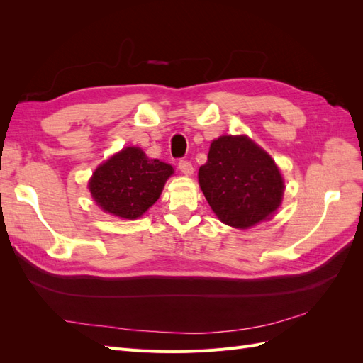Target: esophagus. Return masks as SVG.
I'll list each match as a JSON object with an SVG mask.
<instances>
[{
	"mask_svg": "<svg viewBox=\"0 0 363 363\" xmlns=\"http://www.w3.org/2000/svg\"><path fill=\"white\" fill-rule=\"evenodd\" d=\"M179 169L184 174V175H192L194 174V167L189 160H180L179 162Z\"/></svg>",
	"mask_w": 363,
	"mask_h": 363,
	"instance_id": "esophagus-1",
	"label": "esophagus"
}]
</instances>
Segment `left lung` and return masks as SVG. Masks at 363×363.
<instances>
[{"label":"left lung","mask_w":363,"mask_h":363,"mask_svg":"<svg viewBox=\"0 0 363 363\" xmlns=\"http://www.w3.org/2000/svg\"><path fill=\"white\" fill-rule=\"evenodd\" d=\"M199 179L216 216L236 228L263 221L281 203L284 186L279 168L247 136L213 140Z\"/></svg>","instance_id":"8db88e82"}]
</instances>
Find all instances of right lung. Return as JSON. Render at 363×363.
Returning a JSON list of instances; mask_svg holds the SVG:
<instances>
[{
  "label": "right lung",
  "mask_w": 363,
  "mask_h": 363,
  "mask_svg": "<svg viewBox=\"0 0 363 363\" xmlns=\"http://www.w3.org/2000/svg\"><path fill=\"white\" fill-rule=\"evenodd\" d=\"M172 167L130 147L96 168L89 182L91 194L104 212L136 219L157 201Z\"/></svg>",
  "instance_id": "obj_1"
}]
</instances>
